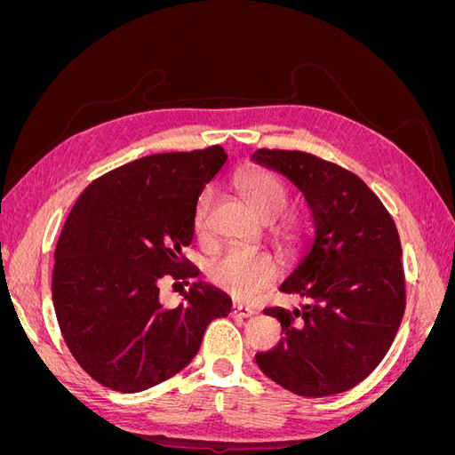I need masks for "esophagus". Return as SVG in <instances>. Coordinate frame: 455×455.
<instances>
[{"instance_id":"1","label":"esophagus","mask_w":455,"mask_h":455,"mask_svg":"<svg viewBox=\"0 0 455 455\" xmlns=\"http://www.w3.org/2000/svg\"><path fill=\"white\" fill-rule=\"evenodd\" d=\"M231 315H235V316H252V315H256V309H252L249 306H243V304H233Z\"/></svg>"}]
</instances>
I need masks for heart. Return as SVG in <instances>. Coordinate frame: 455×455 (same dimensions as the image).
Masks as SVG:
<instances>
[{
  "mask_svg": "<svg viewBox=\"0 0 455 455\" xmlns=\"http://www.w3.org/2000/svg\"><path fill=\"white\" fill-rule=\"evenodd\" d=\"M233 188L249 209L264 222L277 220L288 206V188L279 174L261 167H249L233 178ZM212 196L206 191L197 201L194 212V229L199 237L209 229V211ZM277 237L284 243H294L299 237V222L292 214H284L277 228ZM281 275L279 261L269 252H252L231 249L214 261L211 279L216 286L241 301H252L277 283Z\"/></svg>",
  "mask_w": 455,
  "mask_h": 455,
  "instance_id": "b5f03b06",
  "label": "heart"
}]
</instances>
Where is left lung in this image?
Returning <instances> with one entry per match:
<instances>
[{
    "instance_id": "8db88e82",
    "label": "left lung",
    "mask_w": 455,
    "mask_h": 455,
    "mask_svg": "<svg viewBox=\"0 0 455 455\" xmlns=\"http://www.w3.org/2000/svg\"><path fill=\"white\" fill-rule=\"evenodd\" d=\"M259 164L292 180L313 214L315 241L283 284L309 299L301 309L267 307L279 319L277 347L256 353L259 370L299 396L355 387L381 363L406 307L403 249L379 197L359 176L307 151L261 148Z\"/></svg>"
}]
</instances>
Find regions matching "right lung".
<instances>
[{"label":"right lung","instance_id":"right-lung-1","mask_svg":"<svg viewBox=\"0 0 455 455\" xmlns=\"http://www.w3.org/2000/svg\"><path fill=\"white\" fill-rule=\"evenodd\" d=\"M222 146L156 154L92 180L76 201L54 251L52 304L68 349L87 374L139 393L186 368L231 298L196 283L178 307L159 301L163 277L199 269L182 256L194 239L204 184L222 169Z\"/></svg>","mask_w":455,"mask_h":455}]
</instances>
